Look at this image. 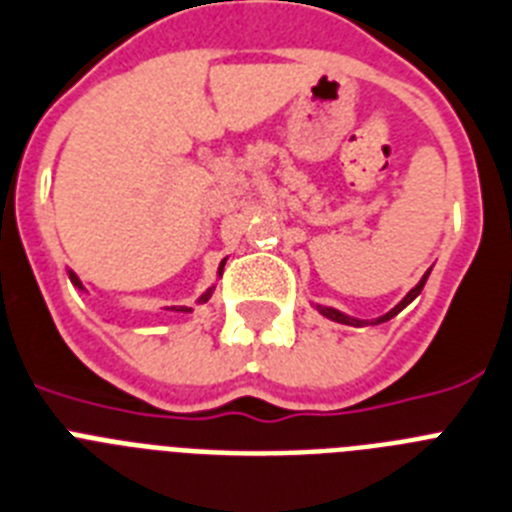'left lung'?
Listing matches in <instances>:
<instances>
[{
    "mask_svg": "<svg viewBox=\"0 0 512 512\" xmlns=\"http://www.w3.org/2000/svg\"><path fill=\"white\" fill-rule=\"evenodd\" d=\"M429 273H431V268L426 270V273H423V278H421V281H418V284H415L413 289H410V292H407L405 297H402L400 302H397V305L392 307V310H389V313L378 315V318H352V315L342 313V310H336V307H328V305H315V302H313V307H315V310H318V313L323 315V318H328V321H334V323H344V326H378V323H386V321H392L394 315H397V313H402V310H405V307L410 305V302H413V299L418 297V294L423 292V286H426V278H429Z\"/></svg>",
    "mask_w": 512,
    "mask_h": 512,
    "instance_id": "1",
    "label": "left lung"
}]
</instances>
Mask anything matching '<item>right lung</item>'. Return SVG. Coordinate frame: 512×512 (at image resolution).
Returning a JSON list of instances; mask_svg holds the SVG:
<instances>
[{
  "instance_id": "add662e5",
  "label": "right lung",
  "mask_w": 512,
  "mask_h": 512,
  "mask_svg": "<svg viewBox=\"0 0 512 512\" xmlns=\"http://www.w3.org/2000/svg\"><path fill=\"white\" fill-rule=\"evenodd\" d=\"M223 265H226V260H223V263L218 265V278H220V273H223ZM68 278H70V284L76 286L78 292H86V289H83V284H81V278H78L76 273H73V270H68ZM213 292H215V284L210 286V289H207V292H202V294H199V299H197L199 305H202V302H207V299L213 297ZM173 310H176V307H173ZM176 313H191V307H178Z\"/></svg>"
}]
</instances>
